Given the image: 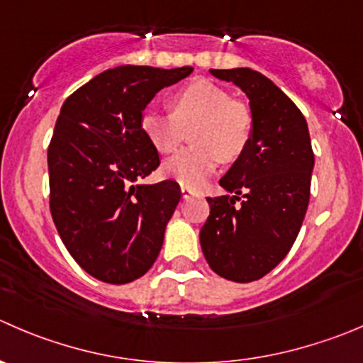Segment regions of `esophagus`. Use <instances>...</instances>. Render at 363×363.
I'll use <instances>...</instances> for the list:
<instances>
[{
    "instance_id": "34e87169",
    "label": "esophagus",
    "mask_w": 363,
    "mask_h": 363,
    "mask_svg": "<svg viewBox=\"0 0 363 363\" xmlns=\"http://www.w3.org/2000/svg\"><path fill=\"white\" fill-rule=\"evenodd\" d=\"M181 193H182V199H189V196L196 195L195 189H191L189 186H181Z\"/></svg>"
}]
</instances>
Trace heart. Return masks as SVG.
<instances>
[{
	"label": "heart",
	"mask_w": 363,
	"mask_h": 363,
	"mask_svg": "<svg viewBox=\"0 0 363 363\" xmlns=\"http://www.w3.org/2000/svg\"><path fill=\"white\" fill-rule=\"evenodd\" d=\"M172 111L145 108L140 128L161 154L181 145L188 125V149L164 161L163 172L181 184L199 186L221 161L232 163L248 150L253 138V113L242 101L232 99L225 88L195 79L170 97Z\"/></svg>",
	"instance_id": "obj_1"
}]
</instances>
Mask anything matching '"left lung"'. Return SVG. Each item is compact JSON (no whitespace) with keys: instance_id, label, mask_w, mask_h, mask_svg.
I'll use <instances>...</instances> for the list:
<instances>
[{"instance_id":"obj_1","label":"left lung","mask_w":363,"mask_h":363,"mask_svg":"<svg viewBox=\"0 0 363 363\" xmlns=\"http://www.w3.org/2000/svg\"><path fill=\"white\" fill-rule=\"evenodd\" d=\"M211 74L248 96L253 138L220 179L234 195L207 196L200 245L216 275L246 284L267 275L293 248L311 199L314 152L303 113L273 81L245 67Z\"/></svg>"}]
</instances>
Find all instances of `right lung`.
<instances>
[{
	"label": "right lung",
	"instance_id": "obj_1",
	"mask_svg": "<svg viewBox=\"0 0 363 363\" xmlns=\"http://www.w3.org/2000/svg\"><path fill=\"white\" fill-rule=\"evenodd\" d=\"M193 67L108 69L70 94L48 149L49 209L63 245L106 284L140 279L156 262L181 200L175 181L135 184L160 167L140 115Z\"/></svg>",
	"mask_w": 363,
	"mask_h": 363
}]
</instances>
